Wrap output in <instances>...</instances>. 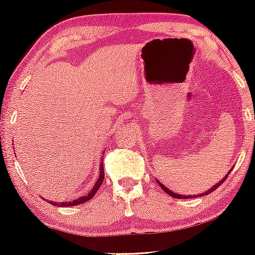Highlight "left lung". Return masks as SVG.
Listing matches in <instances>:
<instances>
[{"mask_svg":"<svg viewBox=\"0 0 255 255\" xmlns=\"http://www.w3.org/2000/svg\"><path fill=\"white\" fill-rule=\"evenodd\" d=\"M231 172H232V170H229V173H227V175H226V176H225L223 179H222V181H220L219 183H217V184L216 185H214V186H212L211 187V189H209V190H208L207 192H204V193H201V194H198V195H181V194H177V193H174V192H172V191H170V190H168V189H167V187L166 186H164V185H162L161 184V183L159 182V181H157L158 182V184H159V186L161 187V189L162 190H164L165 192H166V193L167 194H169L170 195V197H173V198H175V199H192V198H197V197H199V195H200V197H203V195H207V194H210L211 193V192H214L216 189H218V187L220 186V185H222L223 184V183L225 182V181H226V178L228 177V175L229 174H231Z\"/></svg>","mask_w":255,"mask_h":255,"instance_id":"1","label":"left lung"}]
</instances>
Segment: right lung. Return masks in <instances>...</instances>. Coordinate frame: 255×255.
<instances>
[{"mask_svg": "<svg viewBox=\"0 0 255 255\" xmlns=\"http://www.w3.org/2000/svg\"><path fill=\"white\" fill-rule=\"evenodd\" d=\"M104 177H105V173H104V165L102 162V164H100V169H99V178L97 179V182L95 183V186L93 187V190H90L88 195H85V197H80L79 199L73 200V201H70V202H60V203H58V202L49 201V203L54 204V206H58V207H73V206H78V204H81V203H85L87 201H89L90 199H93V197L96 194V192L98 191L100 185L103 184ZM46 201H47V200H46Z\"/></svg>", "mask_w": 255, "mask_h": 255, "instance_id": "add662e5", "label": "right lung"}]
</instances>
